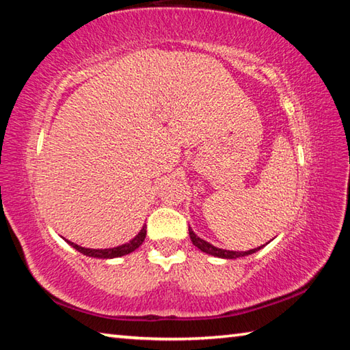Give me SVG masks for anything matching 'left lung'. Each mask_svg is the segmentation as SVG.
Segmentation results:
<instances>
[{
	"label": "left lung",
	"mask_w": 350,
	"mask_h": 350,
	"mask_svg": "<svg viewBox=\"0 0 350 350\" xmlns=\"http://www.w3.org/2000/svg\"><path fill=\"white\" fill-rule=\"evenodd\" d=\"M189 232V238H191L193 245H196L199 250H202L206 254H211V256H216V258H224V259H236V258H242V256H247V254H252V253H256L258 250H260L264 245L256 247V248H252V250H247V252H233V250H224V248H217L215 245H211L210 242H206L204 239H200L199 236L193 232L191 228H188Z\"/></svg>",
	"instance_id": "1"
}]
</instances>
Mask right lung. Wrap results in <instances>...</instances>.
<instances>
[{
  "label": "right lung",
  "instance_id": "obj_1",
  "mask_svg": "<svg viewBox=\"0 0 350 350\" xmlns=\"http://www.w3.org/2000/svg\"><path fill=\"white\" fill-rule=\"evenodd\" d=\"M146 238V225L142 227V230L139 232V234L133 238L126 244H122L118 247H112V248H85L81 245H77L74 242H70L68 239H64L68 242L70 247H74L75 250H79L80 253L86 254V256L90 258H98V259H112V258H120V256H125V254L134 252L135 248H139L142 244H144V241Z\"/></svg>",
  "mask_w": 350,
  "mask_h": 350
}]
</instances>
